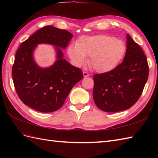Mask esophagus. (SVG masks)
Masks as SVG:
<instances>
[{
  "label": "esophagus",
  "mask_w": 158,
  "mask_h": 158,
  "mask_svg": "<svg viewBox=\"0 0 158 158\" xmlns=\"http://www.w3.org/2000/svg\"><path fill=\"white\" fill-rule=\"evenodd\" d=\"M83 77H88L89 75V74L88 73L85 72V71L83 73Z\"/></svg>",
  "instance_id": "34e87169"
}]
</instances>
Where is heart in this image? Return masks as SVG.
I'll return each mask as SVG.
<instances>
[{
	"instance_id": "obj_1",
	"label": "heart",
	"mask_w": 158,
	"mask_h": 158,
	"mask_svg": "<svg viewBox=\"0 0 158 158\" xmlns=\"http://www.w3.org/2000/svg\"><path fill=\"white\" fill-rule=\"evenodd\" d=\"M126 52L125 43L106 35L81 36L67 49L74 64L81 66L87 62V57H90V66L95 71L101 73L116 68Z\"/></svg>"
}]
</instances>
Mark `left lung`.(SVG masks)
<instances>
[{
	"instance_id": "8db88e82",
	"label": "left lung",
	"mask_w": 158,
	"mask_h": 158,
	"mask_svg": "<svg viewBox=\"0 0 158 158\" xmlns=\"http://www.w3.org/2000/svg\"><path fill=\"white\" fill-rule=\"evenodd\" d=\"M126 47L120 64L109 72L94 75V100L103 111L115 113L130 108L140 98L148 79L147 57L128 34Z\"/></svg>"
}]
</instances>
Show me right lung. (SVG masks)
Listing matches in <instances>:
<instances>
[{
	"mask_svg": "<svg viewBox=\"0 0 158 158\" xmlns=\"http://www.w3.org/2000/svg\"><path fill=\"white\" fill-rule=\"evenodd\" d=\"M73 35L66 30L46 26L23 41L16 52L12 68L13 81L19 99L38 111L49 113L61 108L70 90L83 79L81 70L63 59ZM55 45L57 60L48 68H41L33 58L38 44Z\"/></svg>",
	"mask_w": 158,
	"mask_h": 158,
	"instance_id": "add662e5",
	"label": "right lung"
}]
</instances>
